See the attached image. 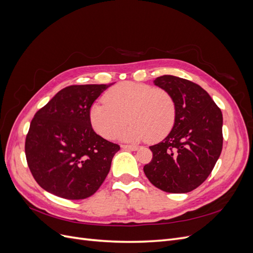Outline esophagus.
<instances>
[{
	"instance_id": "esophagus-1",
	"label": "esophagus",
	"mask_w": 253,
	"mask_h": 253,
	"mask_svg": "<svg viewBox=\"0 0 253 253\" xmlns=\"http://www.w3.org/2000/svg\"><path fill=\"white\" fill-rule=\"evenodd\" d=\"M121 148L125 150H129V151H136L138 149L137 145H131V144H121Z\"/></svg>"
}]
</instances>
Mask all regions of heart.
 Masks as SVG:
<instances>
[{
    "mask_svg": "<svg viewBox=\"0 0 253 253\" xmlns=\"http://www.w3.org/2000/svg\"><path fill=\"white\" fill-rule=\"evenodd\" d=\"M176 104L173 96L164 88L148 84L122 82L113 86L104 101L91 105L89 118L95 131L104 138H114L128 121L132 124L119 134V138L156 141L169 133L175 122Z\"/></svg>",
    "mask_w": 253,
    "mask_h": 253,
    "instance_id": "obj_1",
    "label": "heart"
}]
</instances>
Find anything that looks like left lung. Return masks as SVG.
<instances>
[{"instance_id": "1", "label": "left lung", "mask_w": 253, "mask_h": 253, "mask_svg": "<svg viewBox=\"0 0 253 253\" xmlns=\"http://www.w3.org/2000/svg\"><path fill=\"white\" fill-rule=\"evenodd\" d=\"M154 84L169 91L176 104L171 132L151 145L153 158L143 167L148 179L169 193L196 189L212 172L223 149V114L198 84L171 75Z\"/></svg>"}]
</instances>
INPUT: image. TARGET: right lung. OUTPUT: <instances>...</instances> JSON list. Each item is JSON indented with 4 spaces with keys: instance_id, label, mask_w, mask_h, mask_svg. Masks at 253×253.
Instances as JSON below:
<instances>
[{
    "instance_id": "add662e5",
    "label": "right lung",
    "mask_w": 253,
    "mask_h": 253,
    "mask_svg": "<svg viewBox=\"0 0 253 253\" xmlns=\"http://www.w3.org/2000/svg\"><path fill=\"white\" fill-rule=\"evenodd\" d=\"M111 85L67 86L36 113L25 154L34 178L45 191L66 200H84L102 185L120 147L94 132L89 111Z\"/></svg>"
}]
</instances>
